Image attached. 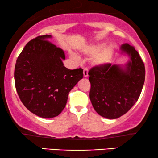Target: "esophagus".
Listing matches in <instances>:
<instances>
[{"instance_id": "obj_1", "label": "esophagus", "mask_w": 158, "mask_h": 158, "mask_svg": "<svg viewBox=\"0 0 158 158\" xmlns=\"http://www.w3.org/2000/svg\"><path fill=\"white\" fill-rule=\"evenodd\" d=\"M88 75V70L87 68H84L83 69V76L85 77H87Z\"/></svg>"}]
</instances>
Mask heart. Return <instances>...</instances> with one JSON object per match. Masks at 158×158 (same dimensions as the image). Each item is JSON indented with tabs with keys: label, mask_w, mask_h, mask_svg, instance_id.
<instances>
[{
	"label": "heart",
	"mask_w": 158,
	"mask_h": 158,
	"mask_svg": "<svg viewBox=\"0 0 158 158\" xmlns=\"http://www.w3.org/2000/svg\"><path fill=\"white\" fill-rule=\"evenodd\" d=\"M104 46L103 43L90 45L84 49L83 52L85 55L88 56H94L93 58V63L95 66L104 67L110 63L111 61L114 53V45H107Z\"/></svg>",
	"instance_id": "1"
}]
</instances>
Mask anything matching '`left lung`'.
<instances>
[{"label": "left lung", "mask_w": 158, "mask_h": 158, "mask_svg": "<svg viewBox=\"0 0 158 158\" xmlns=\"http://www.w3.org/2000/svg\"><path fill=\"white\" fill-rule=\"evenodd\" d=\"M120 51L129 58L124 64L96 66L88 73L93 106L99 115L109 119L120 117L135 105L145 78L144 64L135 47L125 43Z\"/></svg>", "instance_id": "1"}]
</instances>
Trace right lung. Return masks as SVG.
I'll list each match as a JSON object with an SVG mask.
<instances>
[{
    "mask_svg": "<svg viewBox=\"0 0 158 158\" xmlns=\"http://www.w3.org/2000/svg\"><path fill=\"white\" fill-rule=\"evenodd\" d=\"M52 37L47 34L28 42L14 71L15 85L23 104L44 118L61 113L69 92L83 77V69L69 70L64 66V52L49 42Z\"/></svg>",
    "mask_w": 158,
    "mask_h": 158,
    "instance_id": "add662e5",
    "label": "right lung"
}]
</instances>
